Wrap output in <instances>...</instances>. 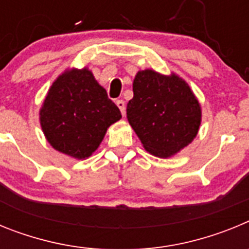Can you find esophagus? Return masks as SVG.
<instances>
[{
  "instance_id": "34e87169",
  "label": "esophagus",
  "mask_w": 249,
  "mask_h": 249,
  "mask_svg": "<svg viewBox=\"0 0 249 249\" xmlns=\"http://www.w3.org/2000/svg\"><path fill=\"white\" fill-rule=\"evenodd\" d=\"M116 105H117V107L120 108L122 116H126V105H124V101L117 100V101H116Z\"/></svg>"
}]
</instances>
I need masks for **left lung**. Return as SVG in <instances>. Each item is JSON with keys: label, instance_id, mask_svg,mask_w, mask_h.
Here are the masks:
<instances>
[{"label": "left lung", "instance_id": "1", "mask_svg": "<svg viewBox=\"0 0 249 249\" xmlns=\"http://www.w3.org/2000/svg\"><path fill=\"white\" fill-rule=\"evenodd\" d=\"M201 106L186 81L172 73L140 71L127 118L151 155L167 158L191 143L201 124Z\"/></svg>", "mask_w": 249, "mask_h": 249}]
</instances>
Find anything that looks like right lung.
<instances>
[{"label":"right lung","mask_w":249,"mask_h":249,"mask_svg":"<svg viewBox=\"0 0 249 249\" xmlns=\"http://www.w3.org/2000/svg\"><path fill=\"white\" fill-rule=\"evenodd\" d=\"M121 117L117 106L86 67L58 76L39 109L41 127L51 146L77 160L89 157L107 128Z\"/></svg>","instance_id":"obj_1"}]
</instances>
